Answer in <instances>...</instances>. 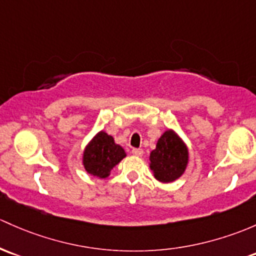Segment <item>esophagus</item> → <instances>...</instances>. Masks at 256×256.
I'll list each match as a JSON object with an SVG mask.
<instances>
[{
	"mask_svg": "<svg viewBox=\"0 0 256 256\" xmlns=\"http://www.w3.org/2000/svg\"><path fill=\"white\" fill-rule=\"evenodd\" d=\"M131 152H132V154L136 156V157H141V156L144 154V150L142 148H132Z\"/></svg>",
	"mask_w": 256,
	"mask_h": 256,
	"instance_id": "1",
	"label": "esophagus"
}]
</instances>
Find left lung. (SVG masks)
Wrapping results in <instances>:
<instances>
[{
	"instance_id": "left-lung-1",
	"label": "left lung",
	"mask_w": 256,
	"mask_h": 256,
	"mask_svg": "<svg viewBox=\"0 0 256 256\" xmlns=\"http://www.w3.org/2000/svg\"><path fill=\"white\" fill-rule=\"evenodd\" d=\"M188 158L186 146L173 131L168 130L160 136L156 150L150 153V169L160 182H174L184 173Z\"/></svg>"
}]
</instances>
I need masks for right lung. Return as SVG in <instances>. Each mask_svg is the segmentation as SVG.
<instances>
[{
    "mask_svg": "<svg viewBox=\"0 0 256 256\" xmlns=\"http://www.w3.org/2000/svg\"><path fill=\"white\" fill-rule=\"evenodd\" d=\"M125 156L122 147L115 144L114 138L102 131L86 148L83 154V166L92 176L106 178L110 174V170Z\"/></svg>",
    "mask_w": 256,
    "mask_h": 256,
    "instance_id": "1",
    "label": "right lung"
}]
</instances>
